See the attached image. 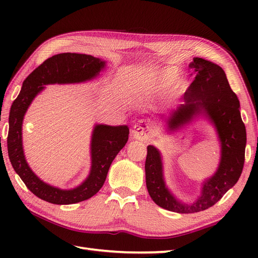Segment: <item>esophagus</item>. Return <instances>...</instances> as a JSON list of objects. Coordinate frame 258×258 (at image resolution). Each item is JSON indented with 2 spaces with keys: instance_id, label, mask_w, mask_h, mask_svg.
Listing matches in <instances>:
<instances>
[{
  "instance_id": "1",
  "label": "esophagus",
  "mask_w": 258,
  "mask_h": 258,
  "mask_svg": "<svg viewBox=\"0 0 258 258\" xmlns=\"http://www.w3.org/2000/svg\"><path fill=\"white\" fill-rule=\"evenodd\" d=\"M151 122L147 120H139L135 126L134 130H132V135H134V138L141 140V141H147L151 137Z\"/></svg>"
}]
</instances>
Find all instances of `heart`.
<instances>
[{
  "label": "heart",
  "instance_id": "obj_1",
  "mask_svg": "<svg viewBox=\"0 0 258 258\" xmlns=\"http://www.w3.org/2000/svg\"><path fill=\"white\" fill-rule=\"evenodd\" d=\"M177 76H178V72L175 69H166L163 70L157 77L156 85H157V87L160 89H166L174 82L175 84L172 86V91L176 93V95H178V93H182L186 90L187 83L184 80H178L175 82V81L177 79Z\"/></svg>",
  "mask_w": 258,
  "mask_h": 258
}]
</instances>
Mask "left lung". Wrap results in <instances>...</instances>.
Returning a JSON list of instances; mask_svg holds the SVG:
<instances>
[{
  "label": "left lung",
  "mask_w": 258,
  "mask_h": 258,
  "mask_svg": "<svg viewBox=\"0 0 258 258\" xmlns=\"http://www.w3.org/2000/svg\"><path fill=\"white\" fill-rule=\"evenodd\" d=\"M189 68L196 74L184 93L185 102L168 118L170 128H177L202 113L214 123L222 145V158L216 173L204 183L201 196L191 205L176 200L163 182L160 154L147 146L145 179L148 194L156 205L176 213L200 212L214 206L235 185L244 165L246 131L240 115V103L230 88L224 70L202 58H195Z\"/></svg>",
  "instance_id": "obj_1"
}]
</instances>
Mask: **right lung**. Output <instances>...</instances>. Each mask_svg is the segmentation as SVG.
Here are the masks:
<instances>
[{
    "mask_svg": "<svg viewBox=\"0 0 258 258\" xmlns=\"http://www.w3.org/2000/svg\"><path fill=\"white\" fill-rule=\"evenodd\" d=\"M105 62L90 54L64 52L54 54L38 66L23 81L21 91L10 112L7 151L14 170L36 197L53 205H72L91 198L103 186L111 163L128 141L127 126L98 124L91 141V171L88 178L74 189L63 190L41 181L28 166L22 151L21 127L23 116L44 85L80 83L96 77Z\"/></svg>",
    "mask_w": 258,
    "mask_h": 258,
    "instance_id": "right-lung-1",
    "label": "right lung"
}]
</instances>
